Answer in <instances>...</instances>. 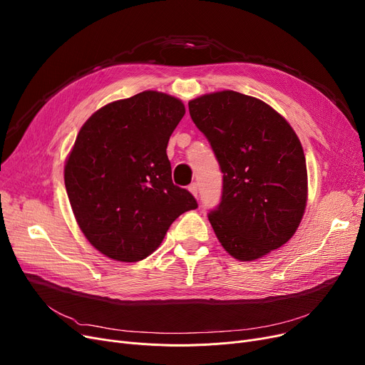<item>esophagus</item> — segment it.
Segmentation results:
<instances>
[{
  "label": "esophagus",
  "mask_w": 365,
  "mask_h": 365,
  "mask_svg": "<svg viewBox=\"0 0 365 365\" xmlns=\"http://www.w3.org/2000/svg\"><path fill=\"white\" fill-rule=\"evenodd\" d=\"M187 189H189V192L192 194L194 197H197V195H198V183H190Z\"/></svg>",
  "instance_id": "1"
}]
</instances>
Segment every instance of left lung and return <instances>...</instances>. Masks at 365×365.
<instances>
[{"mask_svg":"<svg viewBox=\"0 0 365 365\" xmlns=\"http://www.w3.org/2000/svg\"><path fill=\"white\" fill-rule=\"evenodd\" d=\"M195 125L223 173L219 207L208 220L225 250L252 262L289 241L308 201V171L297 134L274 108L223 90L189 102Z\"/></svg>","mask_w":365,"mask_h":365,"instance_id":"8db88e82","label":"left lung"}]
</instances>
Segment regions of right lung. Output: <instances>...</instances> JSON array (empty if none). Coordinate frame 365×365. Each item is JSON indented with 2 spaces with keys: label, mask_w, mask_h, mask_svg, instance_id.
Returning <instances> with one entry per match:
<instances>
[{
  "label": "right lung",
  "mask_w": 365,
  "mask_h": 365,
  "mask_svg": "<svg viewBox=\"0 0 365 365\" xmlns=\"http://www.w3.org/2000/svg\"><path fill=\"white\" fill-rule=\"evenodd\" d=\"M185 115L180 99L142 91L96 110L65 163L76 223L109 259L139 262L157 250L170 225L198 207L171 180L167 143Z\"/></svg>",
  "instance_id": "right-lung-1"
}]
</instances>
